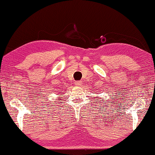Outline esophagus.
I'll return each mask as SVG.
<instances>
[{
    "label": "esophagus",
    "instance_id": "1",
    "mask_svg": "<svg viewBox=\"0 0 155 155\" xmlns=\"http://www.w3.org/2000/svg\"><path fill=\"white\" fill-rule=\"evenodd\" d=\"M81 84H82V83H81V81H76L75 82V85L76 87H80L81 86Z\"/></svg>",
    "mask_w": 155,
    "mask_h": 155
}]
</instances>
